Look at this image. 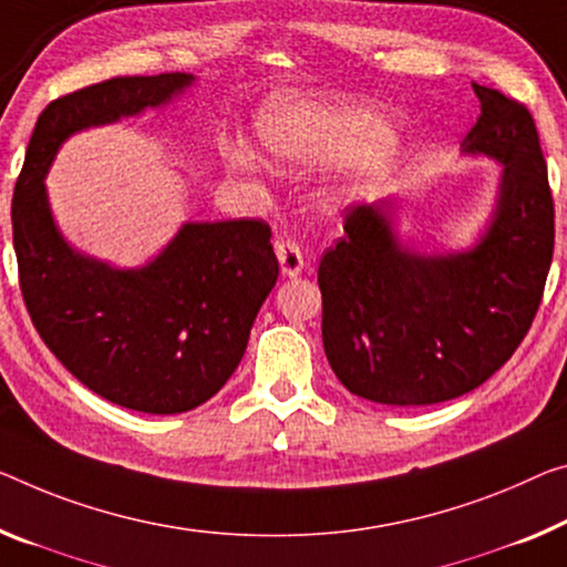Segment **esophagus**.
Returning <instances> with one entry per match:
<instances>
[{
    "label": "esophagus",
    "mask_w": 567,
    "mask_h": 567,
    "mask_svg": "<svg viewBox=\"0 0 567 567\" xmlns=\"http://www.w3.org/2000/svg\"><path fill=\"white\" fill-rule=\"evenodd\" d=\"M276 258L281 264L284 276H299L303 271V254L299 243L293 240H278L276 243Z\"/></svg>",
    "instance_id": "1"
}]
</instances>
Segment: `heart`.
<instances>
[{"label": "heart", "mask_w": 567, "mask_h": 567, "mask_svg": "<svg viewBox=\"0 0 567 567\" xmlns=\"http://www.w3.org/2000/svg\"><path fill=\"white\" fill-rule=\"evenodd\" d=\"M256 132L266 152L289 167L362 159L393 142L385 121L372 111L309 101H271L260 109Z\"/></svg>", "instance_id": "heart-1"}]
</instances>
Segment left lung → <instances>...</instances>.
<instances>
[{"label": "left lung", "instance_id": "1", "mask_svg": "<svg viewBox=\"0 0 567 567\" xmlns=\"http://www.w3.org/2000/svg\"><path fill=\"white\" fill-rule=\"evenodd\" d=\"M474 85L466 154L502 164L472 250L423 256L393 228V199L357 205L321 256V339L339 382L382 405H433L492 378L533 327L555 246L547 164L527 106Z\"/></svg>", "mask_w": 567, "mask_h": 567}]
</instances>
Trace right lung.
I'll return each mask as SVG.
<instances>
[{
	"instance_id": "1",
	"label": "right lung",
	"mask_w": 567,
	"mask_h": 567,
	"mask_svg": "<svg viewBox=\"0 0 567 567\" xmlns=\"http://www.w3.org/2000/svg\"><path fill=\"white\" fill-rule=\"evenodd\" d=\"M189 73L124 75L60 95L40 113L12 197L24 307L65 370L121 408L185 413L210 400L243 360L278 278L264 220L185 223L142 268H111L68 246L45 174L75 132L159 109Z\"/></svg>"
}]
</instances>
